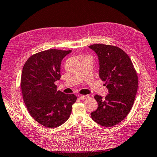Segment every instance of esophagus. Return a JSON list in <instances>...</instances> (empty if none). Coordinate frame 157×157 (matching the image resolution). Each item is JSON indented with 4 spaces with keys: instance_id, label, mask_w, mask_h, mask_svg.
<instances>
[{
    "instance_id": "1",
    "label": "esophagus",
    "mask_w": 157,
    "mask_h": 157,
    "mask_svg": "<svg viewBox=\"0 0 157 157\" xmlns=\"http://www.w3.org/2000/svg\"><path fill=\"white\" fill-rule=\"evenodd\" d=\"M90 96L88 95H82V96H79V99H81V100H84V99H86L88 98H89Z\"/></svg>"
}]
</instances>
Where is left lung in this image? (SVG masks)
<instances>
[{"label":"left lung","instance_id":"left-lung-1","mask_svg":"<svg viewBox=\"0 0 157 157\" xmlns=\"http://www.w3.org/2000/svg\"><path fill=\"white\" fill-rule=\"evenodd\" d=\"M98 56L99 77L105 81L109 94L103 99L96 95L98 107L91 113L99 125L111 127L124 120L134 103L138 77L133 63L124 51L115 46L90 45Z\"/></svg>","mask_w":157,"mask_h":157}]
</instances>
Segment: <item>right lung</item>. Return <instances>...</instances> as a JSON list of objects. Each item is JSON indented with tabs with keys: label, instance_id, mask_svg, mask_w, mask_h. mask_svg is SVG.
<instances>
[{
	"label": "right lung",
	"instance_id": "add662e5",
	"mask_svg": "<svg viewBox=\"0 0 157 157\" xmlns=\"http://www.w3.org/2000/svg\"><path fill=\"white\" fill-rule=\"evenodd\" d=\"M71 50L50 49L32 55L23 65L21 89L31 116L41 125L54 128L70 117L77 101L74 94L57 91L61 61Z\"/></svg>",
	"mask_w": 157,
	"mask_h": 157
}]
</instances>
